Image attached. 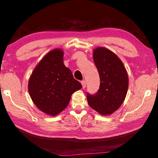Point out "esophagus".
Wrapping results in <instances>:
<instances>
[{"instance_id":"1","label":"esophagus","mask_w":158,"mask_h":158,"mask_svg":"<svg viewBox=\"0 0 158 158\" xmlns=\"http://www.w3.org/2000/svg\"><path fill=\"white\" fill-rule=\"evenodd\" d=\"M81 84H82V87L84 88V89H85V86H86V82H85V81H82Z\"/></svg>"}]
</instances>
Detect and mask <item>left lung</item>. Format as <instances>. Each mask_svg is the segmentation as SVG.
Listing matches in <instances>:
<instances>
[{"instance_id": "obj_1", "label": "left lung", "mask_w": 158, "mask_h": 158, "mask_svg": "<svg viewBox=\"0 0 158 158\" xmlns=\"http://www.w3.org/2000/svg\"><path fill=\"white\" fill-rule=\"evenodd\" d=\"M93 60L99 73L100 85L95 95L87 94L89 105L102 116L111 115L123 102L129 79L126 69L116 53L106 48L93 50Z\"/></svg>"}]
</instances>
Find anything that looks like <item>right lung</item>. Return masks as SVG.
Here are the masks:
<instances>
[{
    "label": "right lung",
    "instance_id": "1",
    "mask_svg": "<svg viewBox=\"0 0 158 158\" xmlns=\"http://www.w3.org/2000/svg\"><path fill=\"white\" fill-rule=\"evenodd\" d=\"M64 52H48L33 69L28 81L31 100L40 110L49 116L59 114L68 105L72 94L82 88L63 63Z\"/></svg>",
    "mask_w": 158,
    "mask_h": 158
}]
</instances>
